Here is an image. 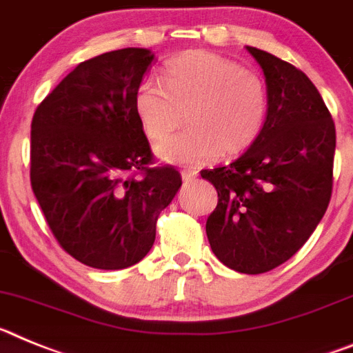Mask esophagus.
<instances>
[{
  "instance_id": "34e87169",
  "label": "esophagus",
  "mask_w": 353,
  "mask_h": 353,
  "mask_svg": "<svg viewBox=\"0 0 353 353\" xmlns=\"http://www.w3.org/2000/svg\"><path fill=\"white\" fill-rule=\"evenodd\" d=\"M181 176H183V181H185V183H194V181L197 179V172H195V170H183Z\"/></svg>"
}]
</instances>
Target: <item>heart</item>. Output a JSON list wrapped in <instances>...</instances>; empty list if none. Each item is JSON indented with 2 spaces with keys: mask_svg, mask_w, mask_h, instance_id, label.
Listing matches in <instances>:
<instances>
[{
  "mask_svg": "<svg viewBox=\"0 0 353 353\" xmlns=\"http://www.w3.org/2000/svg\"><path fill=\"white\" fill-rule=\"evenodd\" d=\"M163 85L140 81L133 110L143 134L158 143L183 124L190 131L158 147L167 163L199 167L220 154L240 156L259 140L268 119V90L261 78L234 60L195 51L168 63Z\"/></svg>",
  "mask_w": 353,
  "mask_h": 353,
  "instance_id": "1",
  "label": "heart"
}]
</instances>
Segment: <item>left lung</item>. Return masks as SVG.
Wrapping results in <instances>:
<instances>
[{"label": "left lung", "mask_w": 353, "mask_h": 353, "mask_svg": "<svg viewBox=\"0 0 353 353\" xmlns=\"http://www.w3.org/2000/svg\"><path fill=\"white\" fill-rule=\"evenodd\" d=\"M247 49L265 72V130L236 161L201 176L219 192L206 222L211 250L229 268L254 275L288 261L323 219L332 195L336 128L302 70Z\"/></svg>", "instance_id": "left-lung-1"}]
</instances>
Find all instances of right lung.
I'll list each match as a JSON object with an SVG mask.
<instances>
[{
	"label": "right lung",
	"instance_id": "add662e5",
	"mask_svg": "<svg viewBox=\"0 0 353 353\" xmlns=\"http://www.w3.org/2000/svg\"><path fill=\"white\" fill-rule=\"evenodd\" d=\"M152 60L149 49L125 48L81 62L33 115V194L62 249L92 268L143 259L181 188L176 168L152 167L133 110Z\"/></svg>",
	"mask_w": 353,
	"mask_h": 353
}]
</instances>
